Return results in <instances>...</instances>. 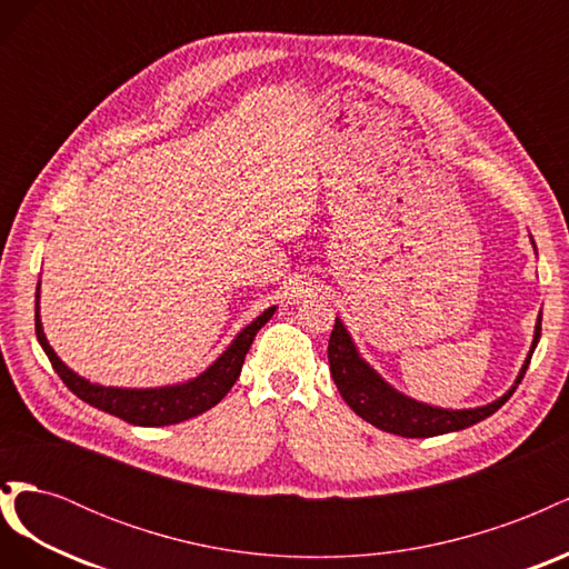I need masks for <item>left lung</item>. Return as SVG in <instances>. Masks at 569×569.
I'll list each match as a JSON object with an SVG mask.
<instances>
[{"mask_svg":"<svg viewBox=\"0 0 569 569\" xmlns=\"http://www.w3.org/2000/svg\"><path fill=\"white\" fill-rule=\"evenodd\" d=\"M529 239H531L533 253H537V244H533L531 234ZM539 339H541V313L537 318V325H533V339H531L529 353L525 358L518 377H515V382L510 385V389L503 396H498L496 401L477 406V408H441L432 403H422L418 399H412V396L399 391L393 385H389L363 356H360L356 341L347 330V325L341 322V318L335 320V330L330 335V343H327V358H330V372L341 393V399L349 403V408L356 412V416H360L366 422L375 425L377 429H382V432H389V435H399L408 439H427V437L460 432V429L472 427L493 416V412L510 399L512 391L522 382Z\"/></svg>","mask_w":569,"mask_h":569,"instance_id":"1","label":"left lung"}]
</instances>
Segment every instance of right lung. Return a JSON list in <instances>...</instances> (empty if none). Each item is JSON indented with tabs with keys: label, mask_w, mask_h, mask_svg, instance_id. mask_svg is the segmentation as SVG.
<instances>
[{
	"label": "right lung",
	"mask_w": 569,
	"mask_h": 569,
	"mask_svg": "<svg viewBox=\"0 0 569 569\" xmlns=\"http://www.w3.org/2000/svg\"><path fill=\"white\" fill-rule=\"evenodd\" d=\"M278 306H270L266 311L253 318L247 327L237 332V337L228 343L213 363L201 370L197 377H189L178 385H163V387H107L99 382H90L88 377L78 375L68 368L57 351L49 347L42 318H40V282L36 291V335L42 351L47 353L51 368L63 380V385L71 389L78 399L90 403L99 410L111 412V416L126 420L130 425L140 427H163V425H178L189 418H197L201 412L213 408L222 401L232 385L237 382L239 372H242L244 358L251 349L256 332L274 316Z\"/></svg>",
	"instance_id": "obj_1"
}]
</instances>
